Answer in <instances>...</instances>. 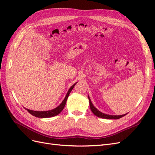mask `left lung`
Masks as SVG:
<instances>
[{
	"mask_svg": "<svg viewBox=\"0 0 155 155\" xmlns=\"http://www.w3.org/2000/svg\"><path fill=\"white\" fill-rule=\"evenodd\" d=\"M88 100H89V104H90L91 110H92V112H93L94 114L96 115L97 117H99V118H105V119H115V120H117V119L122 118L123 116H125L126 114H127H127H123V115H109V114L103 113V112H100L99 110H97L96 108L93 105V104H92V102H91V100L90 99V97H89L88 96Z\"/></svg>",
	"mask_w": 155,
	"mask_h": 155,
	"instance_id": "left-lung-1",
	"label": "left lung"
}]
</instances>
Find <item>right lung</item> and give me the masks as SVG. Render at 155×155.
<instances>
[{"label": "right lung", "instance_id": "add662e5", "mask_svg": "<svg viewBox=\"0 0 155 155\" xmlns=\"http://www.w3.org/2000/svg\"><path fill=\"white\" fill-rule=\"evenodd\" d=\"M76 83H77V82L76 83H74V85L70 88V89H69L67 94L66 96H65L64 99L63 100V101H62L61 104L58 107L55 108V109H54L52 110H47V111H35V110H30V109H26V108H25V109H26L27 111L30 114H31V115L34 116L35 117H37V118H50V117H54V116H57L64 109L65 104H66L67 98H68V97L70 94V92L72 91L73 88L74 87L75 85H76Z\"/></svg>", "mask_w": 155, "mask_h": 155}]
</instances>
